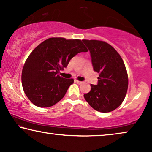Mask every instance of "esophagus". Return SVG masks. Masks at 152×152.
<instances>
[{"mask_svg": "<svg viewBox=\"0 0 152 152\" xmlns=\"http://www.w3.org/2000/svg\"><path fill=\"white\" fill-rule=\"evenodd\" d=\"M75 82L78 85H80V84H82V83H83V81H79V80H75Z\"/></svg>", "mask_w": 152, "mask_h": 152, "instance_id": "obj_1", "label": "esophagus"}]
</instances>
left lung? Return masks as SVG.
Segmentation results:
<instances>
[{
	"label": "left lung",
	"mask_w": 152,
	"mask_h": 152,
	"mask_svg": "<svg viewBox=\"0 0 152 152\" xmlns=\"http://www.w3.org/2000/svg\"><path fill=\"white\" fill-rule=\"evenodd\" d=\"M90 52L93 69L99 73L98 84L84 98L100 112H110L121 105L127 94L128 76L124 62L110 44L96 40H83Z\"/></svg>",
	"instance_id": "obj_1"
}]
</instances>
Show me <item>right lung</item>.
Instances as JSON below:
<instances>
[{"label":"right lung","mask_w":152,"mask_h":152,"mask_svg":"<svg viewBox=\"0 0 152 152\" xmlns=\"http://www.w3.org/2000/svg\"><path fill=\"white\" fill-rule=\"evenodd\" d=\"M86 52L87 48L78 39L50 38L38 45L23 68L21 79L27 97L39 107L56 104L74 83L72 78H64L58 73L76 54Z\"/></svg>","instance_id":"right-lung-1"}]
</instances>
